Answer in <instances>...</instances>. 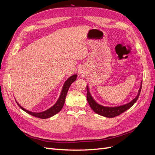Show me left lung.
<instances>
[{"label":"left lung","mask_w":155,"mask_h":155,"mask_svg":"<svg viewBox=\"0 0 155 155\" xmlns=\"http://www.w3.org/2000/svg\"><path fill=\"white\" fill-rule=\"evenodd\" d=\"M141 89H142V84L138 91V94L133 101H131L129 104H125L122 106L116 107H104L98 104L97 103H96V101L93 99V97L91 95L88 87L87 88V101L88 102L89 105H90L91 109L94 111L96 113L103 116L107 117V118H114V117H116L117 116L121 114V113H123V112H124L127 109H130V108L135 104V102L137 101V100L138 99V97L140 94V92H141Z\"/></svg>","instance_id":"8db88e82"}]
</instances>
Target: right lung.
Listing matches in <instances>:
<instances>
[{
	"instance_id": "1",
	"label": "right lung",
	"mask_w": 155,
	"mask_h": 155,
	"mask_svg": "<svg viewBox=\"0 0 155 155\" xmlns=\"http://www.w3.org/2000/svg\"><path fill=\"white\" fill-rule=\"evenodd\" d=\"M77 78V75H73L71 77H70L67 81L64 83V85L63 86V90L61 92V94L60 97L58 99V101L56 102V104L53 106L51 107V108H50L49 109L46 110L44 112H31L28 110H26L24 108L22 107L19 104H18L17 102V105L19 106V107L21 108V109H22L24 111H25L26 112H27L28 114H29L33 116L37 117V118H41V119H46V118H50V117L54 116L55 114H56L57 113L62 109V108L64 105V101H65V98H66V96L67 94L68 91L69 89L70 86L71 85V84L76 81V79Z\"/></svg>"
}]
</instances>
